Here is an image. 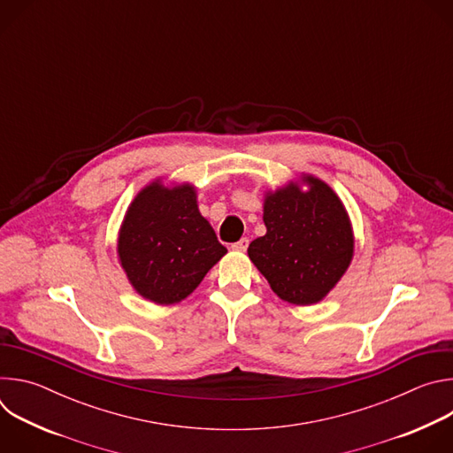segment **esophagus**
<instances>
[{"mask_svg":"<svg viewBox=\"0 0 453 453\" xmlns=\"http://www.w3.org/2000/svg\"><path fill=\"white\" fill-rule=\"evenodd\" d=\"M247 247H249V240H247V238H242V240H238L236 243L231 245V249L236 250V252H245Z\"/></svg>","mask_w":453,"mask_h":453,"instance_id":"1","label":"esophagus"}]
</instances>
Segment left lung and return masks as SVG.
<instances>
[{
    "instance_id": "obj_1",
    "label": "left lung",
    "mask_w": 453,
    "mask_h": 453,
    "mask_svg": "<svg viewBox=\"0 0 453 453\" xmlns=\"http://www.w3.org/2000/svg\"><path fill=\"white\" fill-rule=\"evenodd\" d=\"M264 222L267 233L250 242L247 254L273 292L296 306L325 299L355 254L349 215L332 186L301 173L265 191Z\"/></svg>"
}]
</instances>
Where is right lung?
<instances>
[{
  "label": "right lung",
  "instance_id": "1",
  "mask_svg": "<svg viewBox=\"0 0 453 453\" xmlns=\"http://www.w3.org/2000/svg\"><path fill=\"white\" fill-rule=\"evenodd\" d=\"M116 252L136 294L168 306L196 290L227 249L199 211L197 188L159 177L128 204Z\"/></svg>",
  "mask_w": 453,
  "mask_h": 453
}]
</instances>
